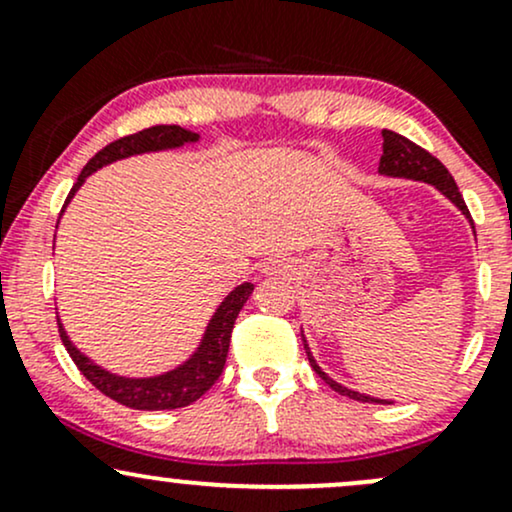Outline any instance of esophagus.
Wrapping results in <instances>:
<instances>
[{"label": "esophagus", "mask_w": 512, "mask_h": 512, "mask_svg": "<svg viewBox=\"0 0 512 512\" xmlns=\"http://www.w3.org/2000/svg\"><path fill=\"white\" fill-rule=\"evenodd\" d=\"M286 272H289V264H286L284 260H272V262L264 264V274H269V276H279Z\"/></svg>", "instance_id": "34e87169"}]
</instances>
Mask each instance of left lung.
Wrapping results in <instances>:
<instances>
[{"label":"left lung","mask_w":512,"mask_h":512,"mask_svg":"<svg viewBox=\"0 0 512 512\" xmlns=\"http://www.w3.org/2000/svg\"><path fill=\"white\" fill-rule=\"evenodd\" d=\"M378 170L383 175H392V178H411V180L431 182V185H436L438 190L443 192V195L448 197L452 204H457V207L462 209V214L467 216L469 221H472V214H469L467 204H464V199L460 195V190H457L452 175L448 173V168H445L436 156H431L426 149H421V146L409 142V139L402 137V134L390 132V129H383V156H380V168ZM303 346H305V354H308L310 366H313L315 373L320 375V378L325 380V383L330 385L334 392H339V395H346L349 399H356V402H380V404H383V399L358 395V392L346 390V387H342L339 383H334V380L327 378V375L320 370V366L315 363V358L310 356L308 344L303 342Z\"/></svg>","instance_id":"left-lung-1"}]
</instances>
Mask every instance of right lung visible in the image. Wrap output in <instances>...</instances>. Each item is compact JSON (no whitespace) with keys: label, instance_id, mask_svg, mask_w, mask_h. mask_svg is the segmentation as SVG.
I'll return each mask as SVG.
<instances>
[{"label":"right lung","instance_id":"obj_1","mask_svg":"<svg viewBox=\"0 0 512 512\" xmlns=\"http://www.w3.org/2000/svg\"><path fill=\"white\" fill-rule=\"evenodd\" d=\"M197 134L187 132L178 125H154L142 132L127 134V137L115 139L108 146H103L91 161L86 163L81 175L76 178L72 192H69L67 202L81 187L88 175L93 170L108 166V163L117 161V158H127L132 154H144V151H158V149H173V146H182L187 142H197ZM64 202V204H67ZM252 284L238 286L236 291H231L226 296V301L219 305L214 317H211L207 334H204V342L197 349V354L180 366L178 370H170L166 375H158V378H144V380H132V378H120V375H110L108 370L98 368L96 363H91L84 354L74 349V344L69 342L67 332L62 330L60 320V337L64 349L69 351L76 368L81 370V375L91 383L96 390H101L105 397L115 399V402L125 404L129 409H144V411H158V409H180L187 404L197 402L211 385L219 380L226 366L228 346H231V332L236 325V317L243 308L245 301L250 298Z\"/></svg>","mask_w":512,"mask_h":512}]
</instances>
